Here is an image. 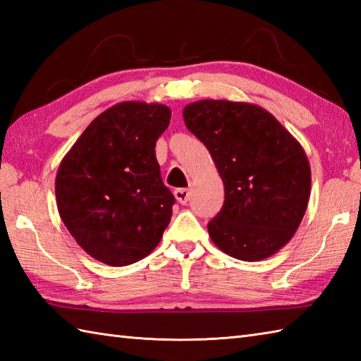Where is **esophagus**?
Returning a JSON list of instances; mask_svg holds the SVG:
<instances>
[{
    "mask_svg": "<svg viewBox=\"0 0 361 361\" xmlns=\"http://www.w3.org/2000/svg\"><path fill=\"white\" fill-rule=\"evenodd\" d=\"M175 198L176 200H178V203H181V204H186L188 202H189V195H190V192H189V189H175Z\"/></svg>",
    "mask_w": 361,
    "mask_h": 361,
    "instance_id": "34e87169",
    "label": "esophagus"
}]
</instances>
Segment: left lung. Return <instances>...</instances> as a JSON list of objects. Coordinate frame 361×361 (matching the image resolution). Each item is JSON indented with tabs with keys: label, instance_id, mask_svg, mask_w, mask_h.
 Here are the masks:
<instances>
[{
	"label": "left lung",
	"instance_id": "8db88e82",
	"mask_svg": "<svg viewBox=\"0 0 361 361\" xmlns=\"http://www.w3.org/2000/svg\"><path fill=\"white\" fill-rule=\"evenodd\" d=\"M216 163L224 208L208 224L228 256L256 262L291 240L307 209L312 172L296 137L262 106L203 99L183 110Z\"/></svg>",
	"mask_w": 361,
	"mask_h": 361
}]
</instances>
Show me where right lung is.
Wrapping results in <instances>:
<instances>
[{
    "label": "right lung",
    "instance_id": "right-lung-1",
    "mask_svg": "<svg viewBox=\"0 0 361 361\" xmlns=\"http://www.w3.org/2000/svg\"><path fill=\"white\" fill-rule=\"evenodd\" d=\"M171 114L163 104L113 105L91 121L59 166L60 219L99 262L124 267L144 259L171 221L175 198L155 155Z\"/></svg>",
    "mask_w": 361,
    "mask_h": 361
}]
</instances>
